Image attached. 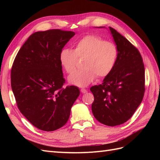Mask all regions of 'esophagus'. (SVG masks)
I'll return each mask as SVG.
<instances>
[{
    "label": "esophagus",
    "instance_id": "obj_1",
    "mask_svg": "<svg viewBox=\"0 0 160 160\" xmlns=\"http://www.w3.org/2000/svg\"><path fill=\"white\" fill-rule=\"evenodd\" d=\"M80 91L82 92V93H86L87 92V90L85 89H80Z\"/></svg>",
    "mask_w": 160,
    "mask_h": 160
}]
</instances>
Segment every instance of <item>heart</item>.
<instances>
[{
	"instance_id": "heart-1",
	"label": "heart",
	"mask_w": 160,
	"mask_h": 160,
	"mask_svg": "<svg viewBox=\"0 0 160 160\" xmlns=\"http://www.w3.org/2000/svg\"><path fill=\"white\" fill-rule=\"evenodd\" d=\"M118 49L114 43L105 41L101 37L87 35L76 42L74 49L60 51L59 60L68 73L75 70L77 58H83V69L71 73L68 78L70 84L86 87L96 78L108 76L116 64Z\"/></svg>"
}]
</instances>
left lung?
<instances>
[{
  "label": "left lung",
  "mask_w": 160,
  "mask_h": 160,
  "mask_svg": "<svg viewBox=\"0 0 160 160\" xmlns=\"http://www.w3.org/2000/svg\"><path fill=\"white\" fill-rule=\"evenodd\" d=\"M109 29L118 49L117 62L103 82L90 90L94 96L91 105L94 117L102 124L114 127L128 120L141 104L145 69L136 47L113 28Z\"/></svg>",
  "instance_id": "8db88e82"
}]
</instances>
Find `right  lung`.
Masks as SVG:
<instances>
[{
  "label": "right lung",
  "mask_w": 160,
  "mask_h": 160,
  "mask_svg": "<svg viewBox=\"0 0 160 160\" xmlns=\"http://www.w3.org/2000/svg\"><path fill=\"white\" fill-rule=\"evenodd\" d=\"M74 35L60 29L33 33L13 61L11 85L17 106L30 123L42 131L63 127L80 95L77 87H62L65 80L59 60L60 51Z\"/></svg>",
  "instance_id": "1"
}]
</instances>
